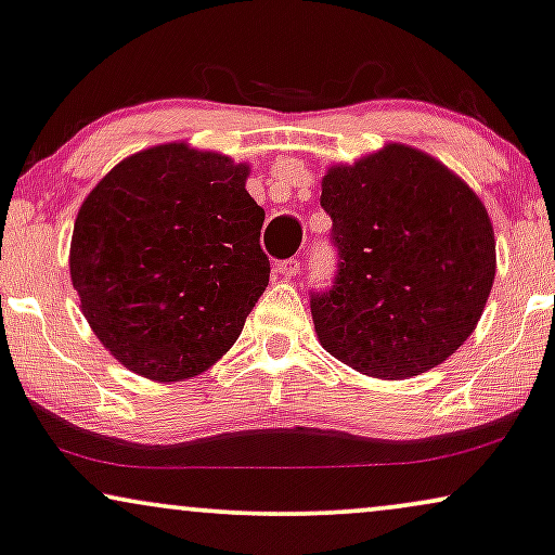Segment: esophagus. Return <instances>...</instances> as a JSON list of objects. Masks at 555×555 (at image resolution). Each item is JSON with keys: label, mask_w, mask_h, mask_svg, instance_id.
<instances>
[{"label": "esophagus", "mask_w": 555, "mask_h": 555, "mask_svg": "<svg viewBox=\"0 0 555 555\" xmlns=\"http://www.w3.org/2000/svg\"><path fill=\"white\" fill-rule=\"evenodd\" d=\"M273 271H276V276H282V279H294L299 273V261L297 258H286V261H279Z\"/></svg>", "instance_id": "esophagus-1"}]
</instances>
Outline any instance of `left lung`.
Returning a JSON list of instances; mask_svg holds the SVG:
<instances>
[{
  "instance_id": "8db88e82",
  "label": "left lung",
  "mask_w": 555,
  "mask_h": 555,
  "mask_svg": "<svg viewBox=\"0 0 555 555\" xmlns=\"http://www.w3.org/2000/svg\"><path fill=\"white\" fill-rule=\"evenodd\" d=\"M320 205L338 273L310 305L330 356L366 376L410 378L464 346L496 271L492 220L466 181L389 143L327 168Z\"/></svg>"
}]
</instances>
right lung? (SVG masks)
I'll return each mask as SVG.
<instances>
[{"label": "right lung", "instance_id": "add662e5", "mask_svg": "<svg viewBox=\"0 0 555 555\" xmlns=\"http://www.w3.org/2000/svg\"><path fill=\"white\" fill-rule=\"evenodd\" d=\"M248 171L222 153L166 143L120 160L83 199L72 282L125 369L181 382L233 348L271 273Z\"/></svg>", "mask_w": 555, "mask_h": 555}]
</instances>
